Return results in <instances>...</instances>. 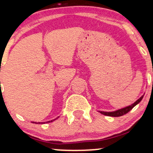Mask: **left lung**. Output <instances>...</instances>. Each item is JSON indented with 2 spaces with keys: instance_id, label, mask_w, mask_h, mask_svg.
Returning <instances> with one entry per match:
<instances>
[{
  "instance_id": "1",
  "label": "left lung",
  "mask_w": 153,
  "mask_h": 153,
  "mask_svg": "<svg viewBox=\"0 0 153 153\" xmlns=\"http://www.w3.org/2000/svg\"><path fill=\"white\" fill-rule=\"evenodd\" d=\"M143 96H142L141 97H140V99L137 100V101H135L134 103H132V104L130 105V106L125 107V108H122V109L115 111H113V112H105V111H99V112L103 115L108 116V117H121V116L126 114L128 113L129 111H131V109H132V108H134V107L136 106L137 104H138V103L142 101Z\"/></svg>"
}]
</instances>
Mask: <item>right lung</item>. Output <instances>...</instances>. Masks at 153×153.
Masks as SVG:
<instances>
[{
	"mask_svg": "<svg viewBox=\"0 0 153 153\" xmlns=\"http://www.w3.org/2000/svg\"><path fill=\"white\" fill-rule=\"evenodd\" d=\"M57 119V118H56L55 119ZM55 119H54V120H55ZM54 120H53V121H54ZM52 122V121H49V122H47L46 123H49V122ZM34 123H35V124H37V123H36V122H34ZM38 124H40V123H39H39H38Z\"/></svg>",
	"mask_w": 153,
	"mask_h": 153,
	"instance_id": "add662e5",
	"label": "right lung"
}]
</instances>
